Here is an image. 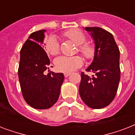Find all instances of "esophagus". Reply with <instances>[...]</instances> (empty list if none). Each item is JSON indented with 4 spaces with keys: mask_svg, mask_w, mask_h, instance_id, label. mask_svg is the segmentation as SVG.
<instances>
[{
    "mask_svg": "<svg viewBox=\"0 0 135 135\" xmlns=\"http://www.w3.org/2000/svg\"><path fill=\"white\" fill-rule=\"evenodd\" d=\"M70 73H64V77H65V78H67L68 76H69L70 75Z\"/></svg>",
    "mask_w": 135,
    "mask_h": 135,
    "instance_id": "esophagus-1",
    "label": "esophagus"
}]
</instances>
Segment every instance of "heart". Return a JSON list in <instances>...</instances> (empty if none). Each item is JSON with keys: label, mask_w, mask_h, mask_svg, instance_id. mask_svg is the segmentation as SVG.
Instances as JSON below:
<instances>
[{"label": "heart", "mask_w": 135, "mask_h": 135, "mask_svg": "<svg viewBox=\"0 0 135 135\" xmlns=\"http://www.w3.org/2000/svg\"><path fill=\"white\" fill-rule=\"evenodd\" d=\"M64 36L74 42L77 47V52L81 54L88 60L92 59L96 55V47L92 43L86 42L87 37L80 29L74 28L66 31ZM60 45L57 37L51 36L45 41V50L51 55H57L59 52ZM83 64V59L79 55L67 57L60 56L55 59V67L57 71L69 73L80 67Z\"/></svg>", "instance_id": "b5f03b06"}]
</instances>
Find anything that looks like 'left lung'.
Here are the masks:
<instances>
[{"label":"left lung","mask_w":135,"mask_h":135,"mask_svg":"<svg viewBox=\"0 0 135 135\" xmlns=\"http://www.w3.org/2000/svg\"><path fill=\"white\" fill-rule=\"evenodd\" d=\"M94 39L96 55L86 69L92 76L81 73L79 94L92 109H102L115 98L120 79V51L113 35L100 27H85Z\"/></svg>","instance_id":"8db88e82"}]
</instances>
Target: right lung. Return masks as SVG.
Segmentation results:
<instances>
[{
    "label": "right lung",
    "instance_id": "add662e5",
    "mask_svg": "<svg viewBox=\"0 0 135 135\" xmlns=\"http://www.w3.org/2000/svg\"><path fill=\"white\" fill-rule=\"evenodd\" d=\"M45 31H38L29 36L20 51L18 69L22 96L36 109H49L57 102L64 79L62 73H44L50 64L42 45Z\"/></svg>",
    "mask_w": 135,
    "mask_h": 135
}]
</instances>
